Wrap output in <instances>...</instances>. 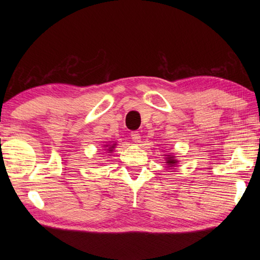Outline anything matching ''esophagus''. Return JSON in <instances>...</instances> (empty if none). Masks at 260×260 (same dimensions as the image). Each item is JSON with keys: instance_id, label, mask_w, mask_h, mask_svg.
I'll return each mask as SVG.
<instances>
[{"instance_id": "esophagus-1", "label": "esophagus", "mask_w": 260, "mask_h": 260, "mask_svg": "<svg viewBox=\"0 0 260 260\" xmlns=\"http://www.w3.org/2000/svg\"><path fill=\"white\" fill-rule=\"evenodd\" d=\"M131 136H132V140H133L135 143H140L141 142V135H140L139 132H132Z\"/></svg>"}]
</instances>
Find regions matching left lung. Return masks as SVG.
<instances>
[{"mask_svg": "<svg viewBox=\"0 0 260 260\" xmlns=\"http://www.w3.org/2000/svg\"><path fill=\"white\" fill-rule=\"evenodd\" d=\"M165 157V162L166 165L169 166V169H171V167H175L178 165L179 160L177 159V157H175L173 153H166V155H162Z\"/></svg>", "mask_w": 260, "mask_h": 260, "instance_id": "left-lung-1", "label": "left lung"}]
</instances>
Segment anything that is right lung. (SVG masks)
I'll use <instances>...</instances> for the list:
<instances>
[{"label": "right lung", "instance_id": "add662e5", "mask_svg": "<svg viewBox=\"0 0 260 260\" xmlns=\"http://www.w3.org/2000/svg\"><path fill=\"white\" fill-rule=\"evenodd\" d=\"M116 146H117V142H113V141H110L109 143H107V144H103V148H105V149H104L105 151H108V152H112V151H113V149L116 148Z\"/></svg>", "mask_w": 260, "mask_h": 260}]
</instances>
